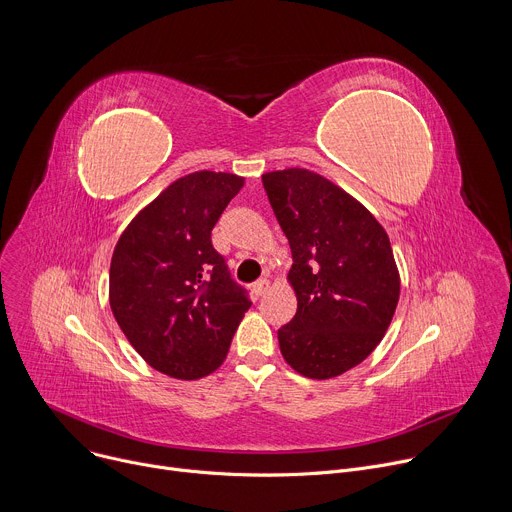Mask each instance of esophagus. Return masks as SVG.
<instances>
[{
  "instance_id": "esophagus-1",
  "label": "esophagus",
  "mask_w": 512,
  "mask_h": 512,
  "mask_svg": "<svg viewBox=\"0 0 512 512\" xmlns=\"http://www.w3.org/2000/svg\"><path fill=\"white\" fill-rule=\"evenodd\" d=\"M267 289H269V279H265V277H263V279H257V281L253 283V294H255V296H263Z\"/></svg>"
}]
</instances>
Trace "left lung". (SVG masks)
Instances as JSON below:
<instances>
[{"label":"left lung","instance_id":"obj_1","mask_svg":"<svg viewBox=\"0 0 512 512\" xmlns=\"http://www.w3.org/2000/svg\"><path fill=\"white\" fill-rule=\"evenodd\" d=\"M263 188L291 249L298 312L277 330L281 354L308 379L356 367L383 340L399 271L385 229L324 176L289 168L263 174Z\"/></svg>","mask_w":512,"mask_h":512}]
</instances>
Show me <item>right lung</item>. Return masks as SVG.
Masks as SVG:
<instances>
[{
    "label": "right lung",
    "instance_id": "1",
    "mask_svg": "<svg viewBox=\"0 0 512 512\" xmlns=\"http://www.w3.org/2000/svg\"><path fill=\"white\" fill-rule=\"evenodd\" d=\"M243 178L194 172L170 184L119 237L109 271L113 316L156 371L200 379L221 367L251 308L210 233Z\"/></svg>",
    "mask_w": 512,
    "mask_h": 512
}]
</instances>
